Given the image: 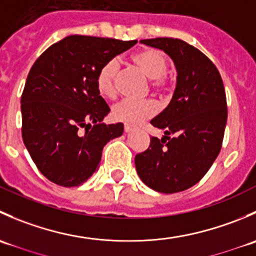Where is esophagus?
Wrapping results in <instances>:
<instances>
[{
	"mask_svg": "<svg viewBox=\"0 0 256 256\" xmlns=\"http://www.w3.org/2000/svg\"><path fill=\"white\" fill-rule=\"evenodd\" d=\"M124 130H125L126 134H128V132H131V131L135 130V128H134V126H131V125H125Z\"/></svg>",
	"mask_w": 256,
	"mask_h": 256,
	"instance_id": "34e87169",
	"label": "esophagus"
}]
</instances>
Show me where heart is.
<instances>
[{
    "mask_svg": "<svg viewBox=\"0 0 256 256\" xmlns=\"http://www.w3.org/2000/svg\"><path fill=\"white\" fill-rule=\"evenodd\" d=\"M136 66L144 72V76L151 79L152 86L156 89H164L168 85L166 76L167 63L161 53L154 49H144L132 56ZM118 59H110L100 68L96 76L98 90L104 96H112L115 94V79L118 73ZM157 112V106L151 100L122 99L112 106V114L116 121L126 124H140L146 118H152Z\"/></svg>",
    "mask_w": 256,
    "mask_h": 256,
    "instance_id": "b5f03b06",
    "label": "heart"
}]
</instances>
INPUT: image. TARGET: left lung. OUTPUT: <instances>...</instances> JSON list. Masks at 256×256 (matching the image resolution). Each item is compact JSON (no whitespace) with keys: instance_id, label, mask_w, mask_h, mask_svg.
Returning a JSON list of instances; mask_svg holds the SVG:
<instances>
[{"instance_id":"obj_1","label":"left lung","mask_w":256,"mask_h":256,"mask_svg":"<svg viewBox=\"0 0 256 256\" xmlns=\"http://www.w3.org/2000/svg\"><path fill=\"white\" fill-rule=\"evenodd\" d=\"M140 43L164 50L176 66L177 80L170 104L151 120L164 135L151 138L148 148L136 154V171L156 192H182L204 177L220 151L228 116L223 80L207 56L184 40Z\"/></svg>"}]
</instances>
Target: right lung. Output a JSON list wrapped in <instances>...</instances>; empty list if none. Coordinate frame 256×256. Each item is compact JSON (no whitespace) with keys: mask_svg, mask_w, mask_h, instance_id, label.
<instances>
[{"mask_svg":"<svg viewBox=\"0 0 256 256\" xmlns=\"http://www.w3.org/2000/svg\"><path fill=\"white\" fill-rule=\"evenodd\" d=\"M138 43L68 36L30 68L20 98L22 138L40 174L63 187H78L99 168L104 146L124 124L102 122L110 108L96 76L110 59Z\"/></svg>","mask_w":256,"mask_h":256,"instance_id":"right-lung-1","label":"right lung"}]
</instances>
